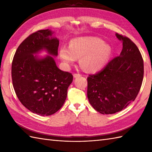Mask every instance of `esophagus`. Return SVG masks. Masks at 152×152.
<instances>
[{"label": "esophagus", "instance_id": "34e87169", "mask_svg": "<svg viewBox=\"0 0 152 152\" xmlns=\"http://www.w3.org/2000/svg\"><path fill=\"white\" fill-rule=\"evenodd\" d=\"M74 78H78V77L81 76V74H74Z\"/></svg>", "mask_w": 152, "mask_h": 152}]
</instances>
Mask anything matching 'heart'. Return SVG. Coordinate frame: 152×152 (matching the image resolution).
<instances>
[{
	"label": "heart",
	"instance_id": "1",
	"mask_svg": "<svg viewBox=\"0 0 152 152\" xmlns=\"http://www.w3.org/2000/svg\"><path fill=\"white\" fill-rule=\"evenodd\" d=\"M112 53L110 44L93 37L74 38L70 42L69 48L64 46L59 50V56L67 65L80 58V65L91 72L103 69L108 63Z\"/></svg>",
	"mask_w": 152,
	"mask_h": 152
}]
</instances>
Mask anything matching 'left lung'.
I'll list each match as a JSON object with an SVG mask.
<instances>
[{
    "mask_svg": "<svg viewBox=\"0 0 152 152\" xmlns=\"http://www.w3.org/2000/svg\"><path fill=\"white\" fill-rule=\"evenodd\" d=\"M123 49L101 71L88 78V98L95 110L112 114L134 101L144 76V62L137 46L129 38L118 33Z\"/></svg>",
    "mask_w": 152,
    "mask_h": 152,
    "instance_id": "1",
    "label": "left lung"
}]
</instances>
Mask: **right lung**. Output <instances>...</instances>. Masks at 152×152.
Returning a JSON list of instances; mask_svg holds the SVG:
<instances>
[{
    "instance_id": "right-lung-1",
    "label": "right lung",
    "mask_w": 152,
    "mask_h": 152,
    "mask_svg": "<svg viewBox=\"0 0 152 152\" xmlns=\"http://www.w3.org/2000/svg\"><path fill=\"white\" fill-rule=\"evenodd\" d=\"M49 29L29 35L19 45L12 64L15 92L21 104L32 112L50 115L62 107L72 83V74L57 67L53 57L58 55L59 41ZM48 54L34 56L42 50Z\"/></svg>"
}]
</instances>
